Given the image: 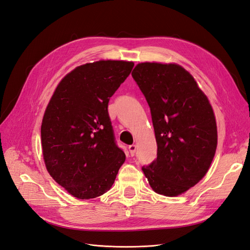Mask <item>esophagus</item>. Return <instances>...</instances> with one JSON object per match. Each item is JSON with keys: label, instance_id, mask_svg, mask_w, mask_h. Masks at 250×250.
Returning a JSON list of instances; mask_svg holds the SVG:
<instances>
[{"label": "esophagus", "instance_id": "esophagus-1", "mask_svg": "<svg viewBox=\"0 0 250 250\" xmlns=\"http://www.w3.org/2000/svg\"><path fill=\"white\" fill-rule=\"evenodd\" d=\"M128 150H129V152L131 155H134L135 151H137V146L135 145H130L129 147H128Z\"/></svg>", "mask_w": 250, "mask_h": 250}]
</instances>
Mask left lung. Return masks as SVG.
Returning a JSON list of instances; mask_svg holds the SVG:
<instances>
[{
  "mask_svg": "<svg viewBox=\"0 0 250 250\" xmlns=\"http://www.w3.org/2000/svg\"><path fill=\"white\" fill-rule=\"evenodd\" d=\"M150 107L157 157L142 170L157 194L178 196L199 183L213 162L217 125L208 97L175 63L143 62L131 73Z\"/></svg>",
  "mask_w": 250,
  "mask_h": 250,
  "instance_id": "obj_1",
  "label": "left lung"
}]
</instances>
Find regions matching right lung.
<instances>
[{"label":"right lung","mask_w":250,"mask_h":250,"mask_svg":"<svg viewBox=\"0 0 250 250\" xmlns=\"http://www.w3.org/2000/svg\"><path fill=\"white\" fill-rule=\"evenodd\" d=\"M133 65L100 60L77 66L59 82L44 111V164L53 179L78 199L106 193L125 162L107 107Z\"/></svg>","instance_id":"right-lung-1"}]
</instances>
